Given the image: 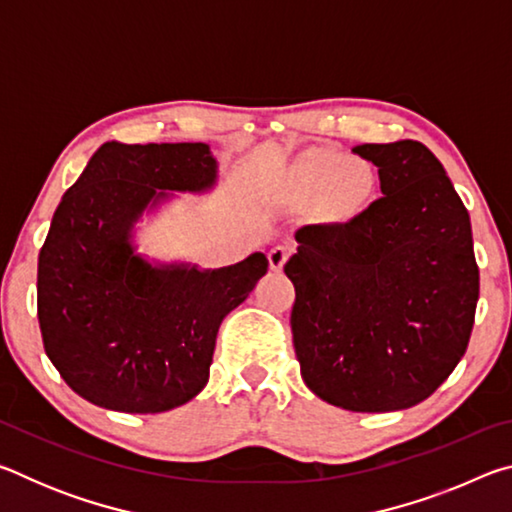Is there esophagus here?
<instances>
[{
    "label": "esophagus",
    "mask_w": 512,
    "mask_h": 512,
    "mask_svg": "<svg viewBox=\"0 0 512 512\" xmlns=\"http://www.w3.org/2000/svg\"><path fill=\"white\" fill-rule=\"evenodd\" d=\"M289 259V248L287 246H273L271 250H268V264H271L273 271H282L284 262Z\"/></svg>",
    "instance_id": "1"
}]
</instances>
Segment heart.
<instances>
[{"instance_id": "1", "label": "heart", "mask_w": 512, "mask_h": 512, "mask_svg": "<svg viewBox=\"0 0 512 512\" xmlns=\"http://www.w3.org/2000/svg\"><path fill=\"white\" fill-rule=\"evenodd\" d=\"M293 192L318 196V212L329 221H348L366 210L375 194V173L361 160H343L336 153H311L293 173Z\"/></svg>"}]
</instances>
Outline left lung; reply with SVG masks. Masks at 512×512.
Listing matches in <instances>:
<instances>
[{"instance_id":"1","label":"left lung","mask_w":512,"mask_h":512,"mask_svg":"<svg viewBox=\"0 0 512 512\" xmlns=\"http://www.w3.org/2000/svg\"><path fill=\"white\" fill-rule=\"evenodd\" d=\"M381 198L345 223L305 225L284 264L293 348L309 391L357 413L420 404L470 343L479 266L470 214L443 164L413 140L352 149Z\"/></svg>"}]
</instances>
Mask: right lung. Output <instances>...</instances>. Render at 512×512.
Segmentation results:
<instances>
[{
	"label": "right lung",
	"instance_id": "1",
	"mask_svg": "<svg viewBox=\"0 0 512 512\" xmlns=\"http://www.w3.org/2000/svg\"><path fill=\"white\" fill-rule=\"evenodd\" d=\"M216 171L203 142H106L56 207L38 257V320L49 361L83 400L162 413L205 388L223 318L268 259L151 264L133 230L171 192H210Z\"/></svg>",
	"mask_w": 512,
	"mask_h": 512
}]
</instances>
